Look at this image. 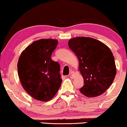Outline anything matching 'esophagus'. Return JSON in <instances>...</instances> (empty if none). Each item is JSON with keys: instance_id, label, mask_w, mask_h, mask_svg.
<instances>
[{"instance_id": "esophagus-1", "label": "esophagus", "mask_w": 127, "mask_h": 127, "mask_svg": "<svg viewBox=\"0 0 127 127\" xmlns=\"http://www.w3.org/2000/svg\"><path fill=\"white\" fill-rule=\"evenodd\" d=\"M68 77H70V78H74V77H75L74 73L73 72V71H72V72H71L69 75H68Z\"/></svg>"}]
</instances>
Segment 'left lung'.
Segmentation results:
<instances>
[{"label":"left lung","mask_w":127,"mask_h":127,"mask_svg":"<svg viewBox=\"0 0 127 127\" xmlns=\"http://www.w3.org/2000/svg\"><path fill=\"white\" fill-rule=\"evenodd\" d=\"M68 45L78 57L79 70L84 78L80 92L88 97L101 95L111 85L116 74L111 50L98 40L85 36L71 38Z\"/></svg>","instance_id":"obj_1"}]
</instances>
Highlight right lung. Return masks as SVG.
Masks as SVG:
<instances>
[{
	"label": "right lung",
	"mask_w": 127,
	"mask_h": 127,
	"mask_svg": "<svg viewBox=\"0 0 127 127\" xmlns=\"http://www.w3.org/2000/svg\"><path fill=\"white\" fill-rule=\"evenodd\" d=\"M57 44V40L53 39L34 41L22 51L18 60L21 85L35 100H51L61 85L60 64L51 58Z\"/></svg>",
	"instance_id": "obj_1"
}]
</instances>
